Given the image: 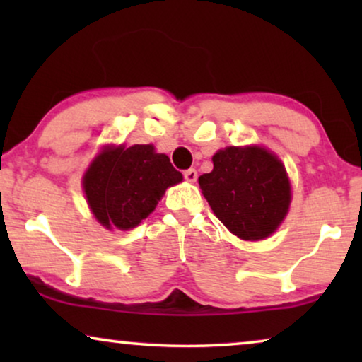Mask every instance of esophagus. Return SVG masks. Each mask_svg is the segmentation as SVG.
<instances>
[{
  "instance_id": "obj_1",
  "label": "esophagus",
  "mask_w": 362,
  "mask_h": 362,
  "mask_svg": "<svg viewBox=\"0 0 362 362\" xmlns=\"http://www.w3.org/2000/svg\"><path fill=\"white\" fill-rule=\"evenodd\" d=\"M182 175H185V180L189 182H194L197 180V171L194 170V168H189V170H186Z\"/></svg>"
}]
</instances>
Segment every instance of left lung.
Returning a JSON list of instances; mask_svg holds the SVG:
<instances>
[{
  "label": "left lung",
  "mask_w": 362,
  "mask_h": 362,
  "mask_svg": "<svg viewBox=\"0 0 362 362\" xmlns=\"http://www.w3.org/2000/svg\"><path fill=\"white\" fill-rule=\"evenodd\" d=\"M212 163L214 170L197 181L217 219L244 240L269 237L284 221L291 197L279 158L259 146H229Z\"/></svg>",
  "instance_id": "obj_1"
}]
</instances>
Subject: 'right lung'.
Segmentation results:
<instances>
[{"label":"right lung","instance_id":"1","mask_svg":"<svg viewBox=\"0 0 362 362\" xmlns=\"http://www.w3.org/2000/svg\"><path fill=\"white\" fill-rule=\"evenodd\" d=\"M182 175L166 155L151 145L105 148L92 161L83 189L88 206L102 226L127 230L155 211L166 187L177 185Z\"/></svg>","mask_w":362,"mask_h":362}]
</instances>
